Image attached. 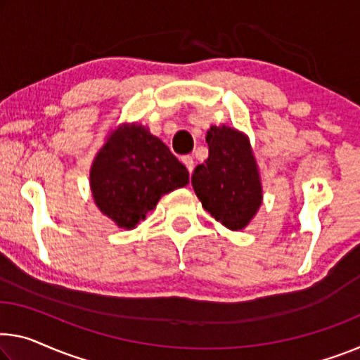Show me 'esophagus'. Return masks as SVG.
<instances>
[{"label": "esophagus", "instance_id": "34e87169", "mask_svg": "<svg viewBox=\"0 0 360 360\" xmlns=\"http://www.w3.org/2000/svg\"><path fill=\"white\" fill-rule=\"evenodd\" d=\"M181 162H184L185 165H186V169H188V172H193V169H195V161H193V156H184L181 158Z\"/></svg>", "mask_w": 360, "mask_h": 360}]
</instances>
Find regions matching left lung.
Instances as JSON below:
<instances>
[{
	"mask_svg": "<svg viewBox=\"0 0 360 360\" xmlns=\"http://www.w3.org/2000/svg\"><path fill=\"white\" fill-rule=\"evenodd\" d=\"M209 158L191 185L202 207L229 230H245L262 204V181L250 138L229 125H211Z\"/></svg>",
	"mask_w": 360,
	"mask_h": 360,
	"instance_id": "obj_1",
	"label": "left lung"
}]
</instances>
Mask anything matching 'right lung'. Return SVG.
I'll list each match as a JSON object with an SVG mask.
<instances>
[{"label":"right lung","mask_w":360,"mask_h":360,"mask_svg":"<svg viewBox=\"0 0 360 360\" xmlns=\"http://www.w3.org/2000/svg\"><path fill=\"white\" fill-rule=\"evenodd\" d=\"M188 170L146 125L124 122L109 131L90 169L96 207L131 230L167 193L190 184Z\"/></svg>","instance_id":"right-lung-1"}]
</instances>
